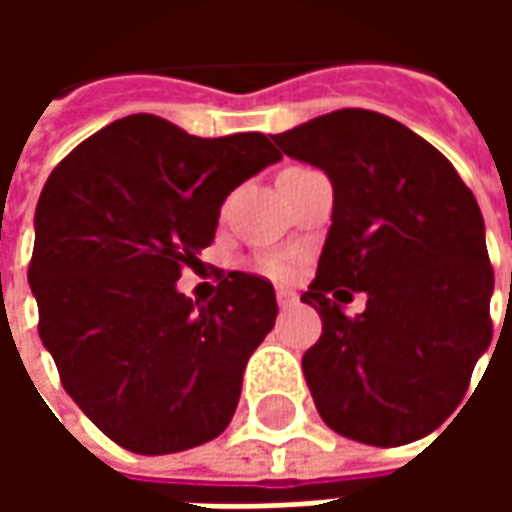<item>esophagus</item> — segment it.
Instances as JSON below:
<instances>
[{"label":"esophagus","mask_w":512,"mask_h":512,"mask_svg":"<svg viewBox=\"0 0 512 512\" xmlns=\"http://www.w3.org/2000/svg\"><path fill=\"white\" fill-rule=\"evenodd\" d=\"M296 301H299V296H296L293 290H285V288L277 290V304H279V307H282V310H288V307H293Z\"/></svg>","instance_id":"1"}]
</instances>
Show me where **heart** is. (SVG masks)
Segmentation results:
<instances>
[{
  "mask_svg": "<svg viewBox=\"0 0 512 512\" xmlns=\"http://www.w3.org/2000/svg\"><path fill=\"white\" fill-rule=\"evenodd\" d=\"M257 268H260L263 274H268V277L285 279V277H290L293 271H296V257L293 255H268V257H263L260 263H257Z\"/></svg>",
  "mask_w": 512,
  "mask_h": 512,
  "instance_id": "1",
  "label": "heart"
}]
</instances>
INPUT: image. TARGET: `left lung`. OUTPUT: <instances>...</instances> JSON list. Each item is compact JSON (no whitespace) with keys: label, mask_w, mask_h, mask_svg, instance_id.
<instances>
[{"label":"left lung","mask_w":512,"mask_h":512,"mask_svg":"<svg viewBox=\"0 0 512 512\" xmlns=\"http://www.w3.org/2000/svg\"><path fill=\"white\" fill-rule=\"evenodd\" d=\"M271 139L334 186L318 274L301 296L323 321L301 359L318 414L373 447L428 436L458 408L494 332L474 194L430 142L370 109H337ZM356 289L368 307L348 319L342 304Z\"/></svg>","instance_id":"8db88e82"}]
</instances>
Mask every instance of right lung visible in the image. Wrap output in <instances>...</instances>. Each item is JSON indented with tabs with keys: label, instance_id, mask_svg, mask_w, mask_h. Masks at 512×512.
<instances>
[{
	"label": "right lung",
	"instance_id": "add662e5",
	"mask_svg": "<svg viewBox=\"0 0 512 512\" xmlns=\"http://www.w3.org/2000/svg\"><path fill=\"white\" fill-rule=\"evenodd\" d=\"M282 153L266 134L202 139L156 115L115 120L40 191L29 285L65 392L139 455L216 439L277 321L271 282L230 271L205 304L175 282L211 246L227 194Z\"/></svg>",
	"mask_w": 512,
	"mask_h": 512
}]
</instances>
